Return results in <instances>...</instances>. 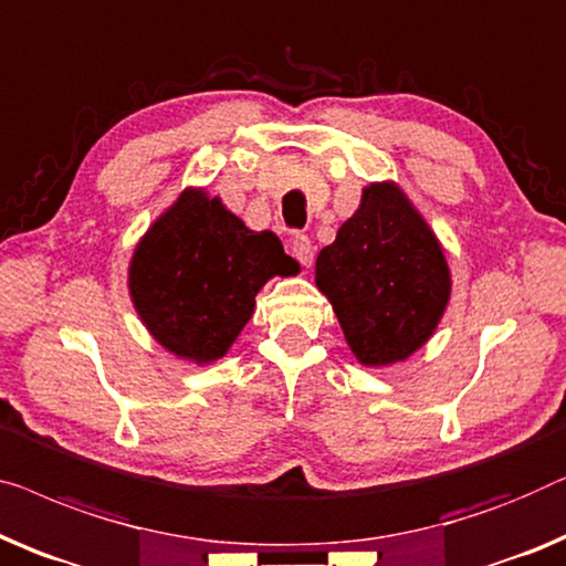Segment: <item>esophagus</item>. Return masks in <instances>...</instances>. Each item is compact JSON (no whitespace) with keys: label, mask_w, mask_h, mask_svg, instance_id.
I'll list each match as a JSON object with an SVG mask.
<instances>
[{"label":"esophagus","mask_w":566,"mask_h":566,"mask_svg":"<svg viewBox=\"0 0 566 566\" xmlns=\"http://www.w3.org/2000/svg\"><path fill=\"white\" fill-rule=\"evenodd\" d=\"M289 244H291V252L296 255L301 265L308 268L311 263H314V244H311L306 234H293Z\"/></svg>","instance_id":"1"}]
</instances>
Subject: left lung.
<instances>
[{"mask_svg": "<svg viewBox=\"0 0 566 566\" xmlns=\"http://www.w3.org/2000/svg\"><path fill=\"white\" fill-rule=\"evenodd\" d=\"M316 285L359 363L385 367L437 332L452 275L431 227L400 186L385 181L365 188L337 240L318 252Z\"/></svg>", "mask_w": 566, "mask_h": 566, "instance_id": "1", "label": "left lung"}]
</instances>
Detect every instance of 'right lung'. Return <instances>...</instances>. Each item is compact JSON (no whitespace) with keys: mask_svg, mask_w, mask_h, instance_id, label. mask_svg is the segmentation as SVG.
Wrapping results in <instances>:
<instances>
[{"mask_svg":"<svg viewBox=\"0 0 566 566\" xmlns=\"http://www.w3.org/2000/svg\"><path fill=\"white\" fill-rule=\"evenodd\" d=\"M293 273L273 232H252L217 196L186 188L135 248L129 296L163 347L207 365L227 355L270 277Z\"/></svg>","mask_w":566,"mask_h":566,"instance_id":"add662e5","label":"right lung"}]
</instances>
